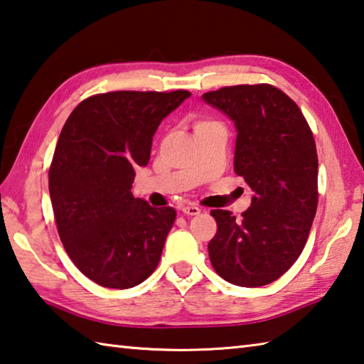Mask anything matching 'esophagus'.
<instances>
[{"label": "esophagus", "instance_id": "esophagus-1", "mask_svg": "<svg viewBox=\"0 0 364 364\" xmlns=\"http://www.w3.org/2000/svg\"><path fill=\"white\" fill-rule=\"evenodd\" d=\"M185 215H198L201 212V209L198 208L195 204H183L182 209H181Z\"/></svg>", "mask_w": 364, "mask_h": 364}]
</instances>
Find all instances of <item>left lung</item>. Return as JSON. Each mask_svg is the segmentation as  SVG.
Masks as SVG:
<instances>
[{"instance_id": "left-lung-1", "label": "left lung", "mask_w": 364, "mask_h": 364, "mask_svg": "<svg viewBox=\"0 0 364 364\" xmlns=\"http://www.w3.org/2000/svg\"><path fill=\"white\" fill-rule=\"evenodd\" d=\"M203 100L235 123V171L255 191L241 220L230 210L210 212V263L232 285H267L296 262L317 210L312 132L296 102L272 85L223 87Z\"/></svg>"}]
</instances>
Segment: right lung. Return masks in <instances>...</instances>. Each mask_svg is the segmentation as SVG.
Here are the masks:
<instances>
[{"label": "right lung", "mask_w": 364, "mask_h": 364, "mask_svg": "<svg viewBox=\"0 0 364 364\" xmlns=\"http://www.w3.org/2000/svg\"><path fill=\"white\" fill-rule=\"evenodd\" d=\"M190 92H111L87 98L68 117L55 147L49 191L65 250L106 289H132L155 271L176 220L132 193L163 119Z\"/></svg>", "instance_id": "obj_1"}]
</instances>
